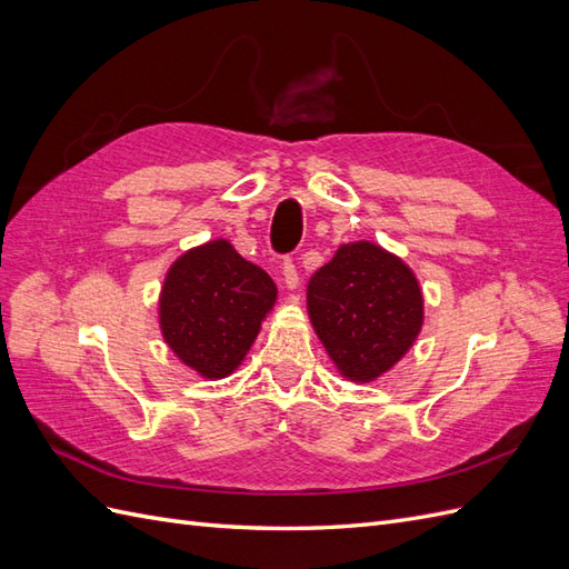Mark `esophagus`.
Listing matches in <instances>:
<instances>
[{
  "mask_svg": "<svg viewBox=\"0 0 569 569\" xmlns=\"http://www.w3.org/2000/svg\"><path fill=\"white\" fill-rule=\"evenodd\" d=\"M282 280H284L287 289L299 287V270H297V263H295V258H291V256H287L282 261Z\"/></svg>",
  "mask_w": 569,
  "mask_h": 569,
  "instance_id": "1",
  "label": "esophagus"
}]
</instances>
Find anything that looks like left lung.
Returning a JSON list of instances; mask_svg holds the SVG:
<instances>
[{"label":"left lung","mask_w":569,"mask_h":569,"mask_svg":"<svg viewBox=\"0 0 569 569\" xmlns=\"http://www.w3.org/2000/svg\"><path fill=\"white\" fill-rule=\"evenodd\" d=\"M308 313L339 372L372 382L420 335L422 291L401 258L370 242L343 244L308 282Z\"/></svg>","instance_id":"left-lung-1"}]
</instances>
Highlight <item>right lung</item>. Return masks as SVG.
<instances>
[{"label": "right lung", "instance_id": "1", "mask_svg": "<svg viewBox=\"0 0 569 569\" xmlns=\"http://www.w3.org/2000/svg\"><path fill=\"white\" fill-rule=\"evenodd\" d=\"M278 299L270 274L216 239L187 251L161 291V332L184 366L206 380L228 377Z\"/></svg>", "mask_w": 569, "mask_h": 569}]
</instances>
